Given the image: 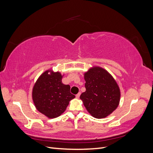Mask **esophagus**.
<instances>
[{"instance_id": "34e87169", "label": "esophagus", "mask_w": 153, "mask_h": 153, "mask_svg": "<svg viewBox=\"0 0 153 153\" xmlns=\"http://www.w3.org/2000/svg\"><path fill=\"white\" fill-rule=\"evenodd\" d=\"M80 92H78V93L76 95V98H77V99H78V98H80Z\"/></svg>"}]
</instances>
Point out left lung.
Segmentation results:
<instances>
[{"label":"left lung","instance_id":"left-lung-1","mask_svg":"<svg viewBox=\"0 0 153 153\" xmlns=\"http://www.w3.org/2000/svg\"><path fill=\"white\" fill-rule=\"evenodd\" d=\"M86 91L80 95L86 110L92 117L108 116L119 106L121 91L114 77L103 68L93 66L84 73Z\"/></svg>","mask_w":153,"mask_h":153}]
</instances>
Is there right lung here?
<instances>
[{"mask_svg":"<svg viewBox=\"0 0 153 153\" xmlns=\"http://www.w3.org/2000/svg\"><path fill=\"white\" fill-rule=\"evenodd\" d=\"M64 75L52 69L43 72L32 89V98L36 108L49 119L56 118L65 112L69 101L75 98L70 86L62 82Z\"/></svg>","mask_w":153,"mask_h":153,"instance_id":"right-lung-1","label":"right lung"}]
</instances>
